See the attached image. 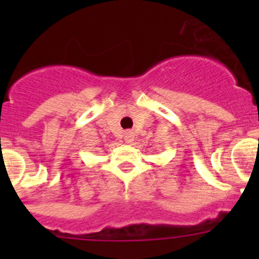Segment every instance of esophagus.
<instances>
[{
  "instance_id": "esophagus-1",
  "label": "esophagus",
  "mask_w": 259,
  "mask_h": 259,
  "mask_svg": "<svg viewBox=\"0 0 259 259\" xmlns=\"http://www.w3.org/2000/svg\"><path fill=\"white\" fill-rule=\"evenodd\" d=\"M124 139L127 144H132L134 142V133L133 132H125L124 134Z\"/></svg>"
}]
</instances>
